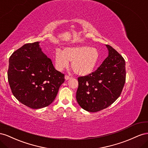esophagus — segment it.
I'll use <instances>...</instances> for the list:
<instances>
[{"label":"esophagus","instance_id":"obj_1","mask_svg":"<svg viewBox=\"0 0 148 148\" xmlns=\"http://www.w3.org/2000/svg\"><path fill=\"white\" fill-rule=\"evenodd\" d=\"M64 78H65V79L66 80V81H67V80H69V79H71V77H69V75H65Z\"/></svg>","mask_w":148,"mask_h":148}]
</instances>
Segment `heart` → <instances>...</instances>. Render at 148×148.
Segmentation results:
<instances>
[{
    "mask_svg": "<svg viewBox=\"0 0 148 148\" xmlns=\"http://www.w3.org/2000/svg\"><path fill=\"white\" fill-rule=\"evenodd\" d=\"M56 68L62 71L69 66L75 74L81 76L90 74L94 71L99 60V52L94 47L76 46L66 47L62 51L57 49L54 54Z\"/></svg>",
    "mask_w": 148,
    "mask_h": 148,
    "instance_id": "obj_1",
    "label": "heart"
}]
</instances>
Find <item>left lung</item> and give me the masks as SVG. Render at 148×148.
<instances>
[{"label":"left lung","mask_w":148,"mask_h":148,"mask_svg":"<svg viewBox=\"0 0 148 148\" xmlns=\"http://www.w3.org/2000/svg\"><path fill=\"white\" fill-rule=\"evenodd\" d=\"M106 46L108 55L98 69L78 77L77 102L87 112H99L109 107L119 97L125 85V60L112 46Z\"/></svg>","instance_id":"left-lung-1"}]
</instances>
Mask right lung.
Instances as JSON below:
<instances>
[{
    "label": "right lung",
    "instance_id": "1",
    "mask_svg": "<svg viewBox=\"0 0 148 148\" xmlns=\"http://www.w3.org/2000/svg\"><path fill=\"white\" fill-rule=\"evenodd\" d=\"M40 42L25 44L9 58L8 81L20 102L33 109L48 106L55 99L64 74L54 67Z\"/></svg>",
    "mask_w": 148,
    "mask_h": 148
}]
</instances>
